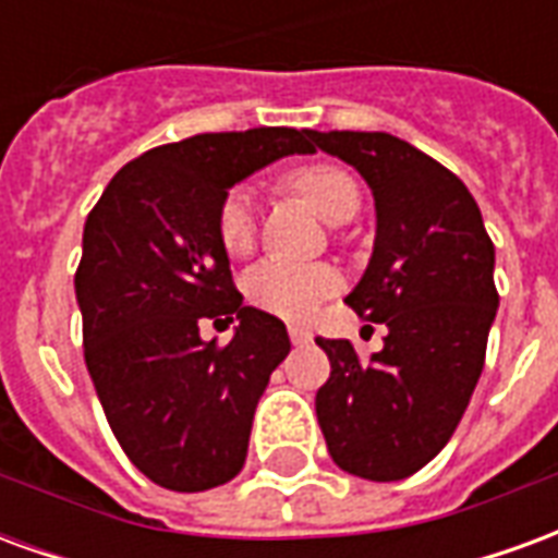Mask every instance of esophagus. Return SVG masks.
I'll use <instances>...</instances> for the list:
<instances>
[{"label":"esophagus","instance_id":"obj_1","mask_svg":"<svg viewBox=\"0 0 558 558\" xmlns=\"http://www.w3.org/2000/svg\"><path fill=\"white\" fill-rule=\"evenodd\" d=\"M290 340L295 347H304V343H311V331H307V328L290 326Z\"/></svg>","mask_w":558,"mask_h":558}]
</instances>
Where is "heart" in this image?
Returning a JSON list of instances; mask_svg holds the SVG:
<instances>
[{"label":"heart","instance_id":"1","mask_svg":"<svg viewBox=\"0 0 558 558\" xmlns=\"http://www.w3.org/2000/svg\"><path fill=\"white\" fill-rule=\"evenodd\" d=\"M287 184L299 196H304L328 223H340L352 218L359 208V184L352 182L347 170L335 163L316 160L302 163L287 172ZM218 242L230 256L251 254L256 242V203L251 191L235 187L223 196L218 208ZM247 302L275 314L280 319L304 323L316 314V307L328 295L340 290L338 268L331 266H302L287 259H263L247 268L242 280Z\"/></svg>","mask_w":558,"mask_h":558}]
</instances>
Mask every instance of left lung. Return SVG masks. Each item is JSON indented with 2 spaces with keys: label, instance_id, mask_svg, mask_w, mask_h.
<instances>
[{
  "label": "left lung",
  "instance_id": "1",
  "mask_svg": "<svg viewBox=\"0 0 558 558\" xmlns=\"http://www.w3.org/2000/svg\"><path fill=\"white\" fill-rule=\"evenodd\" d=\"M314 143L374 194V254L347 304L388 328L367 362L350 340H316L331 362L316 418L343 472L410 478L442 451L478 386L499 307L493 242L466 184L407 140L314 131Z\"/></svg>",
  "mask_w": 558,
  "mask_h": 558
}]
</instances>
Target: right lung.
I'll return each mask as SVG.
<instances>
[{
	"instance_id": "obj_1",
	"label": "right lung",
	"mask_w": 558,
	"mask_h": 558,
	"mask_svg": "<svg viewBox=\"0 0 558 558\" xmlns=\"http://www.w3.org/2000/svg\"><path fill=\"white\" fill-rule=\"evenodd\" d=\"M311 140L307 128H251L167 143L116 172L86 218L74 278L86 367L131 463L167 490H211L242 472L290 335L242 304L218 208L271 160L314 155ZM206 318L240 323L230 344L202 340Z\"/></svg>"
}]
</instances>
